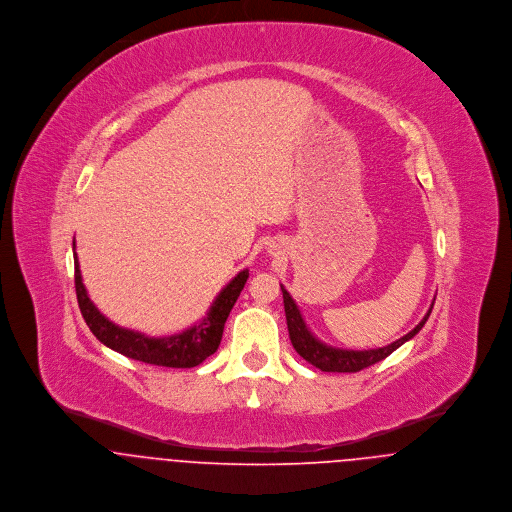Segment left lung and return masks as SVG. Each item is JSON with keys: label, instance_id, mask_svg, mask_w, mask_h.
Masks as SVG:
<instances>
[{"label": "left lung", "instance_id": "8db88e82", "mask_svg": "<svg viewBox=\"0 0 512 512\" xmlns=\"http://www.w3.org/2000/svg\"><path fill=\"white\" fill-rule=\"evenodd\" d=\"M282 293H284V309H286V319H288V331H290V339H292L293 349L297 351L299 357H303L309 365L315 368H321L323 372H359L366 366L374 365L382 359H386L390 353H394L398 347H402L406 341H410L412 337H416L420 333V329L426 325L432 307L428 309V313L424 315V319L404 337H400L398 341L380 347V349H368V351H351V349H335L329 347L325 343H321L305 325L299 307L295 305L292 295L286 292L284 286ZM436 301V299H434Z\"/></svg>", "mask_w": 512, "mask_h": 512}]
</instances>
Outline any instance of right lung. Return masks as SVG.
<instances>
[{
  "mask_svg": "<svg viewBox=\"0 0 512 512\" xmlns=\"http://www.w3.org/2000/svg\"><path fill=\"white\" fill-rule=\"evenodd\" d=\"M246 280H248V270L238 272L236 278H232L230 284L217 295L207 317L197 325L171 337H146L138 331L118 327L98 311V307L90 301L86 288L82 284L78 258L74 252V288H76L78 307L86 325L90 327L94 337L106 347H110L112 351L147 365L191 368V366L201 365L207 357H211L219 349L224 323L238 295L242 292Z\"/></svg>",
  "mask_w": 512,
  "mask_h": 512,
  "instance_id": "right-lung-1",
  "label": "right lung"
}]
</instances>
